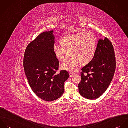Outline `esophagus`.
I'll return each instance as SVG.
<instances>
[{"label":"esophagus","instance_id":"obj_1","mask_svg":"<svg viewBox=\"0 0 128 128\" xmlns=\"http://www.w3.org/2000/svg\"><path fill=\"white\" fill-rule=\"evenodd\" d=\"M74 74H75L74 73H71V72H70V77H72Z\"/></svg>","mask_w":128,"mask_h":128}]
</instances>
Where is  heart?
<instances>
[{"label": "heart", "mask_w": 128, "mask_h": 128, "mask_svg": "<svg viewBox=\"0 0 128 128\" xmlns=\"http://www.w3.org/2000/svg\"><path fill=\"white\" fill-rule=\"evenodd\" d=\"M60 45L62 46H54L55 56L60 61L64 62L71 55L73 58L64 64L62 68L67 70L75 71L80 64H85L92 58L96 40L91 32H82L64 37L60 41Z\"/></svg>", "instance_id": "obj_1"}]
</instances>
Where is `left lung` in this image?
<instances>
[{
  "label": "left lung",
  "mask_w": 128,
  "mask_h": 128,
  "mask_svg": "<svg viewBox=\"0 0 128 128\" xmlns=\"http://www.w3.org/2000/svg\"><path fill=\"white\" fill-rule=\"evenodd\" d=\"M115 69L113 45L108 38H100L92 60L81 69V80L78 85L80 94L89 100L98 98L109 87Z\"/></svg>",
  "instance_id": "1"
}]
</instances>
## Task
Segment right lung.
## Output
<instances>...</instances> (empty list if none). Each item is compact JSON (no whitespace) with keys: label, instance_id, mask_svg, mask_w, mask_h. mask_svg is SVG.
<instances>
[{"label":"right lung","instance_id":"1","mask_svg":"<svg viewBox=\"0 0 128 128\" xmlns=\"http://www.w3.org/2000/svg\"><path fill=\"white\" fill-rule=\"evenodd\" d=\"M53 31L42 32L27 46L24 58V72L34 92L41 99L52 102L64 94L69 78L66 70L58 72L60 62L54 52Z\"/></svg>","mask_w":128,"mask_h":128}]
</instances>
